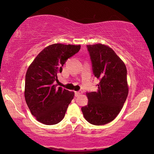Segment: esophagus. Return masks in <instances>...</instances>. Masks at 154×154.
I'll return each mask as SVG.
<instances>
[{
  "label": "esophagus",
  "instance_id": "34e87169",
  "mask_svg": "<svg viewBox=\"0 0 154 154\" xmlns=\"http://www.w3.org/2000/svg\"><path fill=\"white\" fill-rule=\"evenodd\" d=\"M83 93V92L82 91H78V92H75V97H79V95H81V94Z\"/></svg>",
  "mask_w": 154,
  "mask_h": 154
}]
</instances>
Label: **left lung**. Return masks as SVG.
Segmentation results:
<instances>
[{"label":"left lung","mask_w":154,"mask_h":154,"mask_svg":"<svg viewBox=\"0 0 154 154\" xmlns=\"http://www.w3.org/2000/svg\"><path fill=\"white\" fill-rule=\"evenodd\" d=\"M87 47L93 73L100 82L97 91L86 93L88 104L81 110L90 123L105 125L115 119L127 99V69L109 46L98 43Z\"/></svg>","instance_id":"left-lung-1"}]
</instances>
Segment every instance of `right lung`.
I'll use <instances>...</instances> for the list:
<instances>
[{
	"mask_svg": "<svg viewBox=\"0 0 154 154\" xmlns=\"http://www.w3.org/2000/svg\"><path fill=\"white\" fill-rule=\"evenodd\" d=\"M81 45L54 43L44 48L29 65L25 77L24 97L31 114L40 123L54 125L64 119L74 92L57 87V74L67 59Z\"/></svg>",
	"mask_w": 154,
	"mask_h": 154,
	"instance_id": "1",
	"label": "right lung"
}]
</instances>
